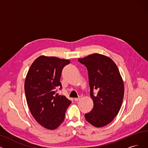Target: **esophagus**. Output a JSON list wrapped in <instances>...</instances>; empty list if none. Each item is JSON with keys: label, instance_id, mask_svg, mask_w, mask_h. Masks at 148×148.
<instances>
[{"label": "esophagus", "instance_id": "esophagus-1", "mask_svg": "<svg viewBox=\"0 0 148 148\" xmlns=\"http://www.w3.org/2000/svg\"><path fill=\"white\" fill-rule=\"evenodd\" d=\"M81 99V97H79L78 98H74V100L75 101H79V100Z\"/></svg>", "mask_w": 148, "mask_h": 148}]
</instances>
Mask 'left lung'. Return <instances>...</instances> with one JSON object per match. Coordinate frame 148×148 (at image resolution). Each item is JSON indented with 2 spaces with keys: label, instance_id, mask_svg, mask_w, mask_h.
Instances as JSON below:
<instances>
[{
  "label": "left lung",
  "instance_id": "8db88e82",
  "mask_svg": "<svg viewBox=\"0 0 148 148\" xmlns=\"http://www.w3.org/2000/svg\"><path fill=\"white\" fill-rule=\"evenodd\" d=\"M78 61L87 69L93 101V108L85 114L86 120L95 127L106 126L119 114L123 102L125 88L119 70L110 58L98 53Z\"/></svg>",
  "mask_w": 148,
  "mask_h": 148
}]
</instances>
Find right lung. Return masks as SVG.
<instances>
[{
	"mask_svg": "<svg viewBox=\"0 0 148 148\" xmlns=\"http://www.w3.org/2000/svg\"><path fill=\"white\" fill-rule=\"evenodd\" d=\"M70 62L68 60L40 56L27 73L24 88L28 106L34 119L46 129L53 130L61 125L72 103L56 93V88H62V69Z\"/></svg>",
	"mask_w": 148,
	"mask_h": 148,
	"instance_id": "right-lung-1",
	"label": "right lung"
}]
</instances>
